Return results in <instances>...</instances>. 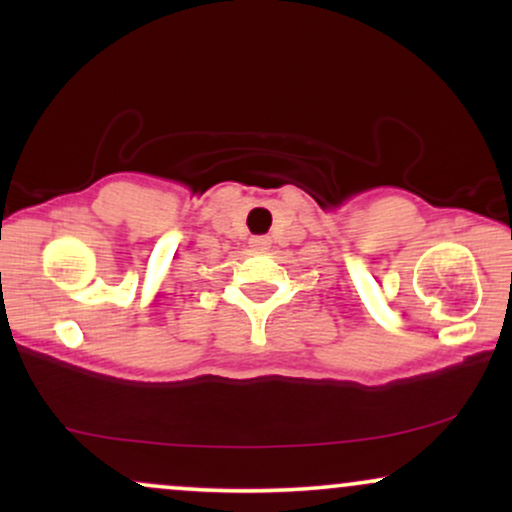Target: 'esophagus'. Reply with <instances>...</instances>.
I'll use <instances>...</instances> for the list:
<instances>
[{"mask_svg": "<svg viewBox=\"0 0 512 512\" xmlns=\"http://www.w3.org/2000/svg\"><path fill=\"white\" fill-rule=\"evenodd\" d=\"M269 245H272V240H269V236H252L250 238V248L257 250V252L269 250Z\"/></svg>", "mask_w": 512, "mask_h": 512, "instance_id": "34e87169", "label": "esophagus"}]
</instances>
